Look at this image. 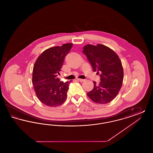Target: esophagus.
<instances>
[{
  "mask_svg": "<svg viewBox=\"0 0 153 153\" xmlns=\"http://www.w3.org/2000/svg\"><path fill=\"white\" fill-rule=\"evenodd\" d=\"M77 80H79V81H80V82H83L85 80H84V79H78Z\"/></svg>",
  "mask_w": 153,
  "mask_h": 153,
  "instance_id": "34e87169",
  "label": "esophagus"
}]
</instances>
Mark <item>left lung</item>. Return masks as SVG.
Returning <instances> with one entry per match:
<instances>
[{
	"mask_svg": "<svg viewBox=\"0 0 153 153\" xmlns=\"http://www.w3.org/2000/svg\"><path fill=\"white\" fill-rule=\"evenodd\" d=\"M83 53L92 66L93 71L100 73V82L87 93L88 96L96 103L107 104L117 96L122 85L123 69L122 62L116 53L108 47L97 44L87 45Z\"/></svg>",
	"mask_w": 153,
	"mask_h": 153,
	"instance_id": "8db88e82",
	"label": "left lung"
}]
</instances>
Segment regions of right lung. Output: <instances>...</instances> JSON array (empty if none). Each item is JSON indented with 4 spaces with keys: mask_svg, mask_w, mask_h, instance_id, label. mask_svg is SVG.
<instances>
[{
    "mask_svg": "<svg viewBox=\"0 0 153 153\" xmlns=\"http://www.w3.org/2000/svg\"><path fill=\"white\" fill-rule=\"evenodd\" d=\"M73 44L49 48L43 51L34 64L32 83L38 99L49 107H57L65 101L71 81H60L57 77L64 59Z\"/></svg>",
    "mask_w": 153,
    "mask_h": 153,
    "instance_id": "1",
    "label": "right lung"
}]
</instances>
